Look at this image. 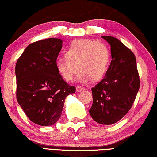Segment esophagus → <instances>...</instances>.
Returning <instances> with one entry per match:
<instances>
[{"label":"esophagus","mask_w":157,"mask_h":157,"mask_svg":"<svg viewBox=\"0 0 157 157\" xmlns=\"http://www.w3.org/2000/svg\"><path fill=\"white\" fill-rule=\"evenodd\" d=\"M82 90H85V88L84 87H82V86H77V88H76V91H77V92H80V91H82Z\"/></svg>","instance_id":"esophagus-1"}]
</instances>
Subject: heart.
Returning a JSON list of instances; mask_svg holds the SVG:
<instances>
[{
  "label": "heart",
  "mask_w": 157,
  "mask_h": 157,
  "mask_svg": "<svg viewBox=\"0 0 157 157\" xmlns=\"http://www.w3.org/2000/svg\"><path fill=\"white\" fill-rule=\"evenodd\" d=\"M66 56L56 60L57 72L65 80L69 81L80 69L78 80L82 82L91 79L101 80L109 70L111 59L109 46L102 41L93 40L73 41L66 50Z\"/></svg>",
  "instance_id": "heart-1"
}]
</instances>
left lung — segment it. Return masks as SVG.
Masks as SVG:
<instances>
[{
  "label": "left lung",
  "mask_w": 157,
  "mask_h": 157,
  "mask_svg": "<svg viewBox=\"0 0 157 157\" xmlns=\"http://www.w3.org/2000/svg\"><path fill=\"white\" fill-rule=\"evenodd\" d=\"M111 45V64L105 77L91 89L90 115L102 125H112L129 111L140 89L134 54L115 37L102 36Z\"/></svg>",
  "instance_id": "left-lung-1"
}]
</instances>
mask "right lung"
Returning <instances> with one entry per match:
<instances>
[{
	"mask_svg": "<svg viewBox=\"0 0 157 157\" xmlns=\"http://www.w3.org/2000/svg\"><path fill=\"white\" fill-rule=\"evenodd\" d=\"M59 38L36 41L16 63V97L28 118L41 126L59 120L66 97L76 91L57 72L55 63L62 48Z\"/></svg>",
	"mask_w": 157,
	"mask_h": 157,
	"instance_id": "1",
	"label": "right lung"
}]
</instances>
